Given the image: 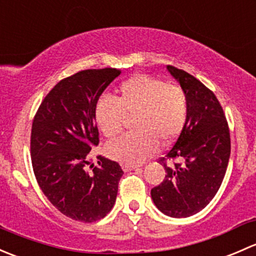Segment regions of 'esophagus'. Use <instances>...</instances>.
<instances>
[{
	"mask_svg": "<svg viewBox=\"0 0 256 256\" xmlns=\"http://www.w3.org/2000/svg\"><path fill=\"white\" fill-rule=\"evenodd\" d=\"M121 167H122V170L125 172L132 171V170H138V167L135 166V164H121Z\"/></svg>",
	"mask_w": 256,
	"mask_h": 256,
	"instance_id": "esophagus-1",
	"label": "esophagus"
}]
</instances>
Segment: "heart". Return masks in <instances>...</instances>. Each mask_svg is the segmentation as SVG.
I'll list each match as a JSON object with an SVG mask.
<instances>
[{"label":"heart","instance_id":"heart-1","mask_svg":"<svg viewBox=\"0 0 256 256\" xmlns=\"http://www.w3.org/2000/svg\"><path fill=\"white\" fill-rule=\"evenodd\" d=\"M94 116L98 128L109 138L121 132L126 116H136V132L112 141L106 151L115 161L138 164L158 150L160 141L167 144L182 132L188 118V98L180 86L140 74L120 85L118 99L102 96Z\"/></svg>","mask_w":256,"mask_h":256}]
</instances>
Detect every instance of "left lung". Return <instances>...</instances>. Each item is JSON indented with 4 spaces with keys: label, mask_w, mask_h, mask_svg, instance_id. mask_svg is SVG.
I'll use <instances>...</instances> for the list:
<instances>
[{
    "label": "left lung",
    "mask_w": 256,
    "mask_h": 256,
    "mask_svg": "<svg viewBox=\"0 0 256 256\" xmlns=\"http://www.w3.org/2000/svg\"><path fill=\"white\" fill-rule=\"evenodd\" d=\"M167 70L188 98V118L166 157L164 182L151 190L154 206L172 218H187L213 200L226 176L230 156V135L216 95L194 76L172 66ZM178 162L167 165L166 160Z\"/></svg>",
    "instance_id": "1"
}]
</instances>
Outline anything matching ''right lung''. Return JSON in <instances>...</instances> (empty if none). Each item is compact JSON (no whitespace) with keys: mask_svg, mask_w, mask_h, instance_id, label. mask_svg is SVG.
Instances as JSON below:
<instances>
[{"mask_svg":"<svg viewBox=\"0 0 256 256\" xmlns=\"http://www.w3.org/2000/svg\"><path fill=\"white\" fill-rule=\"evenodd\" d=\"M120 70L88 69L60 80L40 104L30 135L34 176L49 202L74 220L92 223L104 218L115 204L118 162L99 156L90 166L89 154L99 144L95 106Z\"/></svg>","mask_w":256,"mask_h":256,"instance_id":"right-lung-1","label":"right lung"}]
</instances>
